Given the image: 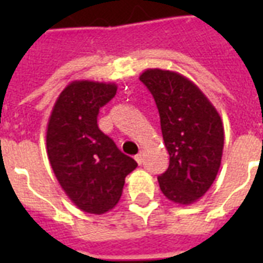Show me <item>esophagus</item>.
Listing matches in <instances>:
<instances>
[{"label":"esophagus","mask_w":263,"mask_h":263,"mask_svg":"<svg viewBox=\"0 0 263 263\" xmlns=\"http://www.w3.org/2000/svg\"><path fill=\"white\" fill-rule=\"evenodd\" d=\"M143 158H144V153L143 152H139L138 153V154H136L135 156V160H136V162H138V164H142V162H143Z\"/></svg>","instance_id":"esophagus-1"}]
</instances>
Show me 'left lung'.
I'll return each mask as SVG.
<instances>
[{
    "label": "left lung",
    "mask_w": 263,
    "mask_h": 263,
    "mask_svg": "<svg viewBox=\"0 0 263 263\" xmlns=\"http://www.w3.org/2000/svg\"><path fill=\"white\" fill-rule=\"evenodd\" d=\"M139 79L154 97L169 154L168 169L158 177L161 191L173 203H194L220 169L222 120L200 88L177 72L150 68Z\"/></svg>",
    "instance_id": "1"
}]
</instances>
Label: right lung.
Wrapping results in <instances>:
<instances>
[{"label":"right lung","mask_w":263,"mask_h":263,"mask_svg":"<svg viewBox=\"0 0 263 263\" xmlns=\"http://www.w3.org/2000/svg\"><path fill=\"white\" fill-rule=\"evenodd\" d=\"M116 83L75 80L61 91L49 117V162L68 198L90 214H103L121 198L127 175L138 166L98 128L99 109Z\"/></svg>","instance_id":"obj_1"}]
</instances>
